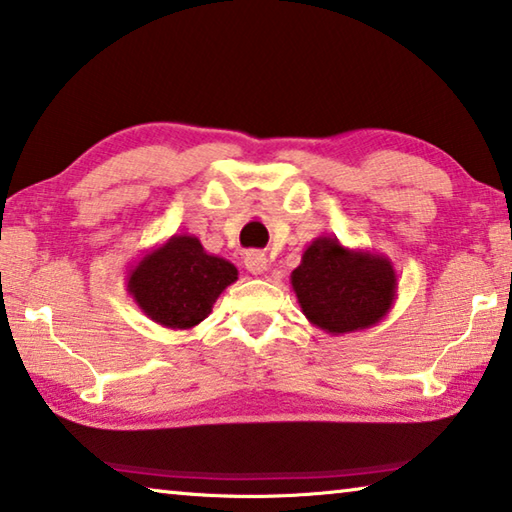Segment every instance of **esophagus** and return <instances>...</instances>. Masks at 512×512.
I'll return each mask as SVG.
<instances>
[{"mask_svg": "<svg viewBox=\"0 0 512 512\" xmlns=\"http://www.w3.org/2000/svg\"><path fill=\"white\" fill-rule=\"evenodd\" d=\"M244 264L253 275H262L268 268V259L264 253H259V250H250L244 257Z\"/></svg>", "mask_w": 512, "mask_h": 512, "instance_id": "esophagus-1", "label": "esophagus"}]
</instances>
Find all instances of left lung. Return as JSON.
Returning <instances> with one entry per match:
<instances>
[{
  "mask_svg": "<svg viewBox=\"0 0 512 512\" xmlns=\"http://www.w3.org/2000/svg\"><path fill=\"white\" fill-rule=\"evenodd\" d=\"M291 287L311 325L327 334H350L377 325L393 309L397 273L386 255L318 237L291 273Z\"/></svg>",
  "mask_w": 512,
  "mask_h": 512,
  "instance_id": "left-lung-1",
  "label": "left lung"
}]
</instances>
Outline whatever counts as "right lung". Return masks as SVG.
Wrapping results in <instances>:
<instances>
[{"label": "right lung", "mask_w": 512, "mask_h": 512, "mask_svg": "<svg viewBox=\"0 0 512 512\" xmlns=\"http://www.w3.org/2000/svg\"><path fill=\"white\" fill-rule=\"evenodd\" d=\"M237 277L235 264L207 253L194 235H173L128 266L126 291L153 323L192 329Z\"/></svg>", "instance_id": "obj_1"}]
</instances>
